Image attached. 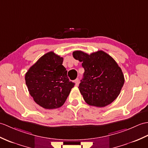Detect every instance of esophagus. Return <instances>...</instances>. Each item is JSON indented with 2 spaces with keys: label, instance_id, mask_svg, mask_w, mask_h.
Masks as SVG:
<instances>
[{
  "label": "esophagus",
  "instance_id": "esophagus-1",
  "mask_svg": "<svg viewBox=\"0 0 148 148\" xmlns=\"http://www.w3.org/2000/svg\"><path fill=\"white\" fill-rule=\"evenodd\" d=\"M74 83H75V86H78L79 84V79L77 78L74 81Z\"/></svg>",
  "mask_w": 148,
  "mask_h": 148
}]
</instances>
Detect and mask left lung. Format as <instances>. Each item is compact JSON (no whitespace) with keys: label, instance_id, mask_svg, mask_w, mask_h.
I'll list each match as a JSON object with an SVG mask.
<instances>
[{"label":"left lung","instance_id":"obj_1","mask_svg":"<svg viewBox=\"0 0 148 148\" xmlns=\"http://www.w3.org/2000/svg\"><path fill=\"white\" fill-rule=\"evenodd\" d=\"M75 59L84 69L79 90L86 103L97 107L107 106L118 97L124 84L121 68L113 58L99 50L90 55L74 51Z\"/></svg>","mask_w":148,"mask_h":148}]
</instances>
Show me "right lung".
I'll return each instance as SVG.
<instances>
[{
  "instance_id": "obj_1",
  "label": "right lung",
  "mask_w": 148,
  "mask_h": 148,
  "mask_svg": "<svg viewBox=\"0 0 148 148\" xmlns=\"http://www.w3.org/2000/svg\"><path fill=\"white\" fill-rule=\"evenodd\" d=\"M62 62V57L50 51L40 57L26 73V84L30 95L45 109L62 106L74 86L69 79Z\"/></svg>"
}]
</instances>
